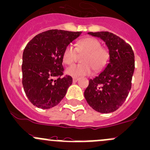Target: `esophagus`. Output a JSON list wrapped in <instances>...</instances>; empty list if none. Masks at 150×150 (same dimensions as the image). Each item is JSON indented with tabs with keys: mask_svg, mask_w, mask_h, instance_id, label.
<instances>
[{
	"mask_svg": "<svg viewBox=\"0 0 150 150\" xmlns=\"http://www.w3.org/2000/svg\"><path fill=\"white\" fill-rule=\"evenodd\" d=\"M78 80H79V78H72V82H73V83H75V82L78 81Z\"/></svg>",
	"mask_w": 150,
	"mask_h": 150,
	"instance_id": "esophagus-1",
	"label": "esophagus"
}]
</instances>
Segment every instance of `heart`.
Instances as JSON below:
<instances>
[{
  "mask_svg": "<svg viewBox=\"0 0 150 150\" xmlns=\"http://www.w3.org/2000/svg\"><path fill=\"white\" fill-rule=\"evenodd\" d=\"M78 54L82 57V64H73L67 67L65 73L72 77L88 75L91 71L99 72L106 65L108 59V52L101 47V44L96 38L88 37L77 43L75 48L68 45L64 48L62 54V61L65 64L73 63L78 58Z\"/></svg>",
  "mask_w": 150,
  "mask_h": 150,
  "instance_id": "b5f03b06",
  "label": "heart"
}]
</instances>
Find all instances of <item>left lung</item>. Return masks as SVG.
Masks as SVG:
<instances>
[{"label":"left lung","instance_id":"1","mask_svg":"<svg viewBox=\"0 0 150 150\" xmlns=\"http://www.w3.org/2000/svg\"><path fill=\"white\" fill-rule=\"evenodd\" d=\"M88 34L105 42L109 60L98 76L90 79L84 92L85 98L98 112H113L124 103L132 87L134 71V52L129 44L112 33L98 31Z\"/></svg>","mask_w":150,"mask_h":150}]
</instances>
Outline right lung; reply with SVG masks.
<instances>
[{
    "instance_id": "right-lung-1",
    "label": "right lung",
    "mask_w": 150,
    "mask_h": 150,
    "mask_svg": "<svg viewBox=\"0 0 150 150\" xmlns=\"http://www.w3.org/2000/svg\"><path fill=\"white\" fill-rule=\"evenodd\" d=\"M81 32L52 29L40 33L26 45L22 57V84L29 101L48 109L57 105L72 83L63 75L64 48ZM57 77L56 80L53 78Z\"/></svg>"
}]
</instances>
